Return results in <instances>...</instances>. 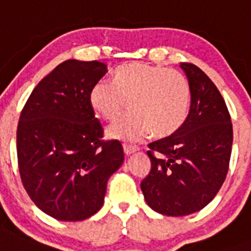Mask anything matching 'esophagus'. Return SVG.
Segmentation results:
<instances>
[{
    "label": "esophagus",
    "mask_w": 251,
    "mask_h": 251,
    "mask_svg": "<svg viewBox=\"0 0 251 251\" xmlns=\"http://www.w3.org/2000/svg\"><path fill=\"white\" fill-rule=\"evenodd\" d=\"M138 147L137 146H131V145H124V152H125V155H131V153L137 152L138 151Z\"/></svg>",
    "instance_id": "34e87169"
}]
</instances>
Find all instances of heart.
<instances>
[{
	"label": "heart",
	"mask_w": 251,
	"mask_h": 251,
	"mask_svg": "<svg viewBox=\"0 0 251 251\" xmlns=\"http://www.w3.org/2000/svg\"><path fill=\"white\" fill-rule=\"evenodd\" d=\"M90 102L106 121L118 117L126 105L131 109L108 127L106 135L112 139L135 142L150 131L155 137H168L186 120L190 86L177 70L131 62L114 70L113 82L94 84Z\"/></svg>",
	"instance_id": "obj_1"
}]
</instances>
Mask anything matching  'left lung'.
Listing matches in <instances>:
<instances>
[{
  "label": "left lung",
  "mask_w": 251,
  "mask_h": 251,
  "mask_svg": "<svg viewBox=\"0 0 251 251\" xmlns=\"http://www.w3.org/2000/svg\"><path fill=\"white\" fill-rule=\"evenodd\" d=\"M179 66L190 86V110L177 131L150 143L151 171L141 182L147 204L167 216L190 215L215 198L233 142L229 112L214 82L195 65Z\"/></svg>",
  "instance_id": "8db88e82"
}]
</instances>
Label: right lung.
<instances>
[{
  "label": "right lung",
  "mask_w": 251,
  "mask_h": 251,
  "mask_svg": "<svg viewBox=\"0 0 251 251\" xmlns=\"http://www.w3.org/2000/svg\"><path fill=\"white\" fill-rule=\"evenodd\" d=\"M106 72L99 61H65L33 88L19 117L22 182L32 202L57 220L96 214L108 179L124 163L121 143L101 139L90 102L91 88Z\"/></svg>",
  "instance_id": "add662e5"
}]
</instances>
